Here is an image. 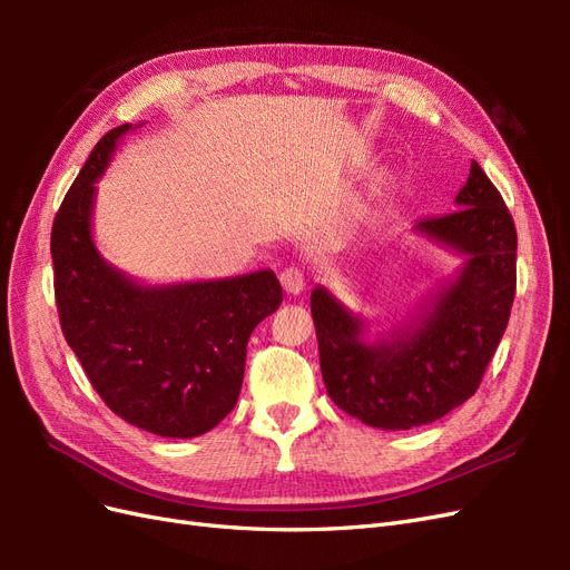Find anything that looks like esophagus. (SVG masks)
<instances>
[{"instance_id":"esophagus-1","label":"esophagus","mask_w":570,"mask_h":570,"mask_svg":"<svg viewBox=\"0 0 570 570\" xmlns=\"http://www.w3.org/2000/svg\"><path fill=\"white\" fill-rule=\"evenodd\" d=\"M281 285L287 292V295H299V292L306 287V278H304V271L297 266H289L285 271H281Z\"/></svg>"}]
</instances>
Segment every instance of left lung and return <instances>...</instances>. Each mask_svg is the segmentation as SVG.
<instances>
[{"label":"left lung","mask_w":570,"mask_h":570,"mask_svg":"<svg viewBox=\"0 0 570 570\" xmlns=\"http://www.w3.org/2000/svg\"><path fill=\"white\" fill-rule=\"evenodd\" d=\"M459 209L413 230L465 256L452 283L390 337L366 342V321L325 287L312 292L321 373L331 400L383 430L428 425L475 394L511 316L515 295L513 218L475 161Z\"/></svg>","instance_id":"8db88e82"}]
</instances>
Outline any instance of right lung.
Instances as JSON below:
<instances>
[{"instance_id":"1","label":"right lung","mask_w":570,"mask_h":570,"mask_svg":"<svg viewBox=\"0 0 570 570\" xmlns=\"http://www.w3.org/2000/svg\"><path fill=\"white\" fill-rule=\"evenodd\" d=\"M109 130L68 189L51 228L61 331L105 404L161 438L209 433L237 404L254 327L283 302L273 271L237 278L140 285L107 264L92 239L97 180L116 142Z\"/></svg>"}]
</instances>
